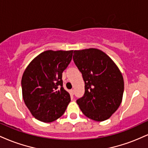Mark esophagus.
Returning <instances> with one entry per match:
<instances>
[{"mask_svg":"<svg viewBox=\"0 0 148 148\" xmlns=\"http://www.w3.org/2000/svg\"><path fill=\"white\" fill-rule=\"evenodd\" d=\"M69 93H70L71 95H74V90H69Z\"/></svg>","mask_w":148,"mask_h":148,"instance_id":"esophagus-1","label":"esophagus"}]
</instances>
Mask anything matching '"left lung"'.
Here are the masks:
<instances>
[{"mask_svg":"<svg viewBox=\"0 0 148 148\" xmlns=\"http://www.w3.org/2000/svg\"><path fill=\"white\" fill-rule=\"evenodd\" d=\"M73 60L85 81V93L76 103L88 118L99 122L107 120L123 99L124 80L120 69L97 49L74 51Z\"/></svg>","mask_w":148,"mask_h":148,"instance_id":"obj_1","label":"left lung"}]
</instances>
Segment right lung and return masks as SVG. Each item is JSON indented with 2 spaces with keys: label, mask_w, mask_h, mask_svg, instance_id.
<instances>
[{
  "label": "right lung",
  "mask_w": 148,
  "mask_h": 148,
  "mask_svg": "<svg viewBox=\"0 0 148 148\" xmlns=\"http://www.w3.org/2000/svg\"><path fill=\"white\" fill-rule=\"evenodd\" d=\"M72 54L73 51H46L34 58L23 72V101L40 121L57 120L70 102V95L63 88L62 74L70 63Z\"/></svg>",
  "instance_id": "obj_1"
}]
</instances>
